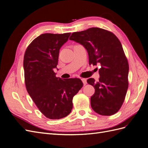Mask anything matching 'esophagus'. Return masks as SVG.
<instances>
[{
    "mask_svg": "<svg viewBox=\"0 0 148 148\" xmlns=\"http://www.w3.org/2000/svg\"><path fill=\"white\" fill-rule=\"evenodd\" d=\"M82 82H83V85L85 86V85H86V79H85V78H82Z\"/></svg>",
    "mask_w": 148,
    "mask_h": 148,
    "instance_id": "1",
    "label": "esophagus"
}]
</instances>
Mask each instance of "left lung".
Listing matches in <instances>:
<instances>
[{
	"label": "left lung",
	"instance_id": "1",
	"mask_svg": "<svg viewBox=\"0 0 148 148\" xmlns=\"http://www.w3.org/2000/svg\"><path fill=\"white\" fill-rule=\"evenodd\" d=\"M70 40L85 47L90 65H101L99 80L87 79L95 89L90 99L92 109L103 116L115 114L121 107L128 88L129 65L120 41L113 33L97 27L74 32Z\"/></svg>",
	"mask_w": 148,
	"mask_h": 148
}]
</instances>
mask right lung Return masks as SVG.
I'll list each match as a JSON object with an SVG mask.
<instances>
[{"label": "right lung", "instance_id": "1", "mask_svg": "<svg viewBox=\"0 0 148 148\" xmlns=\"http://www.w3.org/2000/svg\"><path fill=\"white\" fill-rule=\"evenodd\" d=\"M71 33L43 34L27 47L23 59L27 90L41 113L51 119L69 115L73 108L72 99L83 84L79 78L56 77L60 48Z\"/></svg>", "mask_w": 148, "mask_h": 148}]
</instances>
